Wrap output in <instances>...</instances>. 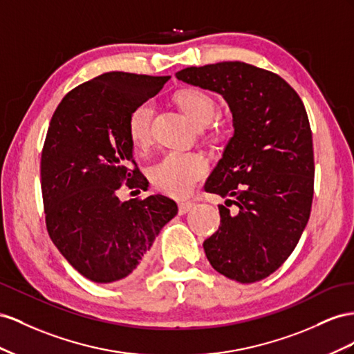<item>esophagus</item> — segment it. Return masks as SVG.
Returning <instances> with one entry per match:
<instances>
[{"label":"esophagus","mask_w":354,"mask_h":354,"mask_svg":"<svg viewBox=\"0 0 354 354\" xmlns=\"http://www.w3.org/2000/svg\"><path fill=\"white\" fill-rule=\"evenodd\" d=\"M196 205L191 203V201H187V203H179V215H185L188 212L193 209Z\"/></svg>","instance_id":"1"}]
</instances>
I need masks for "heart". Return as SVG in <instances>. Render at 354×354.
Instances as JSON below:
<instances>
[{
    "label": "heart",
    "instance_id": "b5f03b06",
    "mask_svg": "<svg viewBox=\"0 0 354 354\" xmlns=\"http://www.w3.org/2000/svg\"><path fill=\"white\" fill-rule=\"evenodd\" d=\"M179 106L198 127L210 124L218 115V104L201 88H185L176 96ZM154 102L151 99L138 104L127 120V133L136 148H147L151 142ZM207 174V161L197 153L170 151L149 170L153 185L171 197H187Z\"/></svg>",
    "mask_w": 354,
    "mask_h": 354
}]
</instances>
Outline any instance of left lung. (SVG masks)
Instances as JSON below:
<instances>
[{
  "mask_svg": "<svg viewBox=\"0 0 354 354\" xmlns=\"http://www.w3.org/2000/svg\"><path fill=\"white\" fill-rule=\"evenodd\" d=\"M176 78L222 95L233 113L234 135L205 189L237 214L221 205V225L203 248L221 274L254 283L289 258L310 218L315 154L306 106L283 78L237 60L189 66Z\"/></svg>",
  "mask_w": 354,
  "mask_h": 354,
  "instance_id": "1",
  "label": "left lung"
}]
</instances>
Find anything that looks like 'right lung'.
<instances>
[{
  "label": "right lung",
  "instance_id": "obj_1",
  "mask_svg": "<svg viewBox=\"0 0 354 354\" xmlns=\"http://www.w3.org/2000/svg\"><path fill=\"white\" fill-rule=\"evenodd\" d=\"M169 78L105 73L68 92L50 121L41 153L47 231L69 264L96 283L138 271L160 230L178 214L175 201L161 194L117 197L124 183L148 188L127 120Z\"/></svg>",
  "mask_w": 354,
  "mask_h": 354
}]
</instances>
